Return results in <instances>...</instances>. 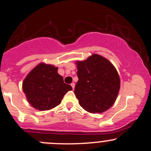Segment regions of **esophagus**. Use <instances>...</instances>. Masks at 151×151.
I'll use <instances>...</instances> for the list:
<instances>
[{"label": "esophagus", "mask_w": 151, "mask_h": 151, "mask_svg": "<svg viewBox=\"0 0 151 151\" xmlns=\"http://www.w3.org/2000/svg\"><path fill=\"white\" fill-rule=\"evenodd\" d=\"M71 86H72V89H74V86H75V84H74V83H72V84H71Z\"/></svg>", "instance_id": "34e87169"}]
</instances>
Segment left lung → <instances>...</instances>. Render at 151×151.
I'll use <instances>...</instances> for the list:
<instances>
[{
    "mask_svg": "<svg viewBox=\"0 0 151 151\" xmlns=\"http://www.w3.org/2000/svg\"><path fill=\"white\" fill-rule=\"evenodd\" d=\"M77 77L74 93L79 104L90 113H102L116 99L120 78L108 60L99 55L77 62Z\"/></svg>",
    "mask_w": 151,
    "mask_h": 151,
    "instance_id": "8db88e82",
    "label": "left lung"
}]
</instances>
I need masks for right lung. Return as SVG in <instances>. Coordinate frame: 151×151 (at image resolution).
<instances>
[{
    "label": "right lung",
    "instance_id": "obj_1",
    "mask_svg": "<svg viewBox=\"0 0 151 151\" xmlns=\"http://www.w3.org/2000/svg\"><path fill=\"white\" fill-rule=\"evenodd\" d=\"M58 67L41 63L32 70L22 83V89L32 107L46 111L61 103L64 95L72 89L58 73Z\"/></svg>",
    "mask_w": 151,
    "mask_h": 151
}]
</instances>
